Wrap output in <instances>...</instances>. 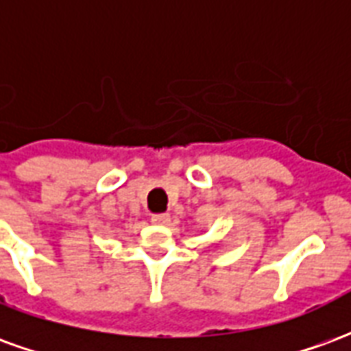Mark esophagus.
I'll return each mask as SVG.
<instances>
[{
  "instance_id": "obj_1",
  "label": "esophagus",
  "mask_w": 351,
  "mask_h": 351,
  "mask_svg": "<svg viewBox=\"0 0 351 351\" xmlns=\"http://www.w3.org/2000/svg\"><path fill=\"white\" fill-rule=\"evenodd\" d=\"M152 221L154 223H169L171 221V216L169 214H152Z\"/></svg>"
}]
</instances>
